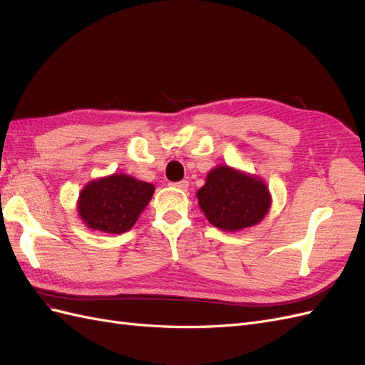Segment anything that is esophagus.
<instances>
[{
    "mask_svg": "<svg viewBox=\"0 0 365 365\" xmlns=\"http://www.w3.org/2000/svg\"><path fill=\"white\" fill-rule=\"evenodd\" d=\"M171 186H174V187H178V190H180V191H186L187 190V186H190V183H187L186 180H180V182H175V183H170Z\"/></svg>",
    "mask_w": 365,
    "mask_h": 365,
    "instance_id": "esophagus-1",
    "label": "esophagus"
}]
</instances>
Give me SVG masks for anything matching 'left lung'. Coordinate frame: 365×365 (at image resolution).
<instances>
[{
	"label": "left lung",
	"instance_id": "8db88e82",
	"mask_svg": "<svg viewBox=\"0 0 365 365\" xmlns=\"http://www.w3.org/2000/svg\"><path fill=\"white\" fill-rule=\"evenodd\" d=\"M197 198L210 225L227 232L257 225L272 206V195L261 178L229 165H220L207 174Z\"/></svg>",
	"mask_w": 365,
	"mask_h": 365
}]
</instances>
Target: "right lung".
Instances as JSON below:
<instances>
[{"instance_id": "1", "label": "right lung", "mask_w": 365, "mask_h": 365, "mask_svg": "<svg viewBox=\"0 0 365 365\" xmlns=\"http://www.w3.org/2000/svg\"><path fill=\"white\" fill-rule=\"evenodd\" d=\"M155 192L151 183L127 174L89 182L80 192L77 210L89 229L104 233L130 230Z\"/></svg>"}]
</instances>
